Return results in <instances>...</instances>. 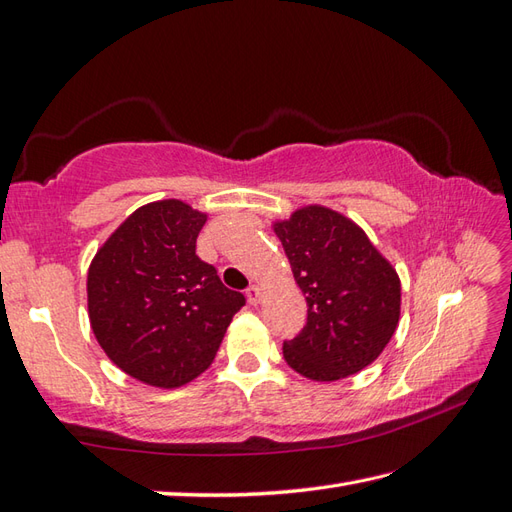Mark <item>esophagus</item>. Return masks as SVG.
I'll use <instances>...</instances> for the list:
<instances>
[{"instance_id": "1", "label": "esophagus", "mask_w": 512, "mask_h": 512, "mask_svg": "<svg viewBox=\"0 0 512 512\" xmlns=\"http://www.w3.org/2000/svg\"><path fill=\"white\" fill-rule=\"evenodd\" d=\"M246 296H248V303L257 305L259 299H261V288H259V285H251V288L246 290Z\"/></svg>"}]
</instances>
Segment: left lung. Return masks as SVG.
<instances>
[{
  "label": "left lung",
  "mask_w": 512,
  "mask_h": 512,
  "mask_svg": "<svg viewBox=\"0 0 512 512\" xmlns=\"http://www.w3.org/2000/svg\"><path fill=\"white\" fill-rule=\"evenodd\" d=\"M275 233L307 301L301 334L283 342L285 362L316 382L375 362L399 323L397 272L358 224L325 207L294 211Z\"/></svg>",
  "instance_id": "8db88e82"
}]
</instances>
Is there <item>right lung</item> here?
<instances>
[{"label":"right lung","mask_w":512,"mask_h":512,"mask_svg":"<svg viewBox=\"0 0 512 512\" xmlns=\"http://www.w3.org/2000/svg\"><path fill=\"white\" fill-rule=\"evenodd\" d=\"M207 216L181 200L137 209L91 261L89 320L104 353L139 382L176 388L216 358L246 303L196 255Z\"/></svg>","instance_id":"obj_1"}]
</instances>
